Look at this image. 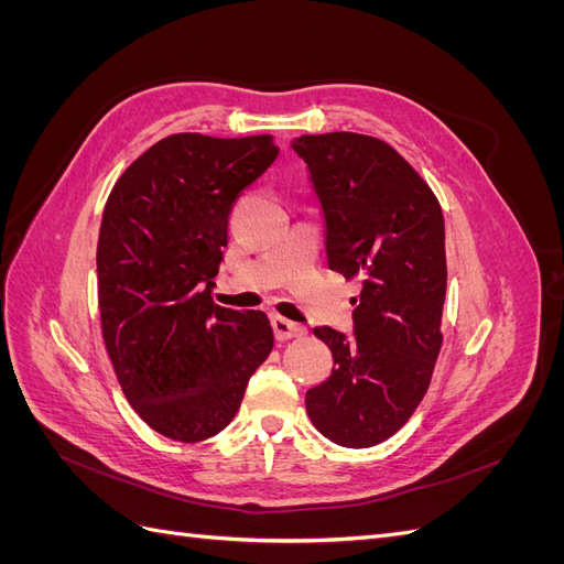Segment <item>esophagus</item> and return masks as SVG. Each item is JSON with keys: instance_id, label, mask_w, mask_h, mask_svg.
Instances as JSON below:
<instances>
[{"instance_id": "1", "label": "esophagus", "mask_w": 564, "mask_h": 564, "mask_svg": "<svg viewBox=\"0 0 564 564\" xmlns=\"http://www.w3.org/2000/svg\"><path fill=\"white\" fill-rule=\"evenodd\" d=\"M270 324H272V332H275L278 340H289V338H296V336L305 334V329L301 327V324L286 319L282 315H272Z\"/></svg>"}]
</instances>
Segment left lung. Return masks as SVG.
Listing matches in <instances>:
<instances>
[{
    "mask_svg": "<svg viewBox=\"0 0 564 564\" xmlns=\"http://www.w3.org/2000/svg\"><path fill=\"white\" fill-rule=\"evenodd\" d=\"M327 224L329 268L360 280L352 336L315 327L334 369L305 392L315 429L365 449L395 435L431 386L447 292L440 202L398 150L352 131L301 135Z\"/></svg>",
    "mask_w": 564,
    "mask_h": 564,
    "instance_id": "8db88e82",
    "label": "left lung"
}]
</instances>
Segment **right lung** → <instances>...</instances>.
Listing matches in <instances>:
<instances>
[{
	"instance_id": "1",
	"label": "right lung",
	"mask_w": 564,
	"mask_h": 564,
	"mask_svg": "<svg viewBox=\"0 0 564 564\" xmlns=\"http://www.w3.org/2000/svg\"><path fill=\"white\" fill-rule=\"evenodd\" d=\"M278 152L272 135H166L106 202L96 251L106 350L133 412L169 440L224 431L272 350L265 313L220 308L209 286L232 204Z\"/></svg>"
}]
</instances>
